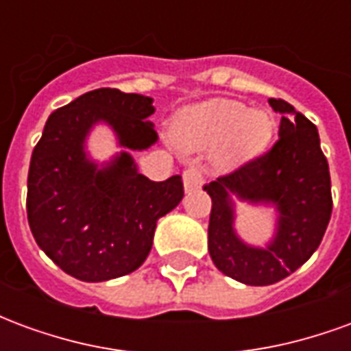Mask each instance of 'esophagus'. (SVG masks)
Instances as JSON below:
<instances>
[{"label": "esophagus", "instance_id": "obj_1", "mask_svg": "<svg viewBox=\"0 0 351 351\" xmlns=\"http://www.w3.org/2000/svg\"><path fill=\"white\" fill-rule=\"evenodd\" d=\"M205 178H203V171L199 167H190L184 171V190L191 193V191H197L203 188Z\"/></svg>", "mask_w": 351, "mask_h": 351}]
</instances>
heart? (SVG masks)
<instances>
[{
  "label": "heart",
  "mask_w": 351,
  "mask_h": 351,
  "mask_svg": "<svg viewBox=\"0 0 351 351\" xmlns=\"http://www.w3.org/2000/svg\"><path fill=\"white\" fill-rule=\"evenodd\" d=\"M173 137L186 152L214 146V165L229 171L263 152L272 137V120L261 108H246L241 101L214 97L180 110Z\"/></svg>",
  "instance_id": "heart-1"
}]
</instances>
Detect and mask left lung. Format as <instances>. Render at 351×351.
<instances>
[{
    "label": "left lung",
    "mask_w": 351,
    "mask_h": 351,
    "mask_svg": "<svg viewBox=\"0 0 351 351\" xmlns=\"http://www.w3.org/2000/svg\"><path fill=\"white\" fill-rule=\"evenodd\" d=\"M269 105L282 114L276 145L205 186L213 199L210 258L218 271L246 286H271L306 263L324 239L332 210L331 176L317 128L286 101L269 99ZM233 197L275 208V235L265 247L238 237Z\"/></svg>",
    "instance_id": "8db88e82"
}]
</instances>
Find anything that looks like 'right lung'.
I'll return each instance as SVG.
<instances>
[{"instance_id": "obj_1", "label": "right lung", "mask_w": 351, "mask_h": 351, "mask_svg": "<svg viewBox=\"0 0 351 351\" xmlns=\"http://www.w3.org/2000/svg\"><path fill=\"white\" fill-rule=\"evenodd\" d=\"M152 97L99 88L58 108L45 123L27 173V221L47 256L82 282L137 271L152 250L161 216L184 197L182 176L154 182L130 152L158 143L148 116ZM97 123L115 131L123 150L97 164L86 138Z\"/></svg>"}]
</instances>
